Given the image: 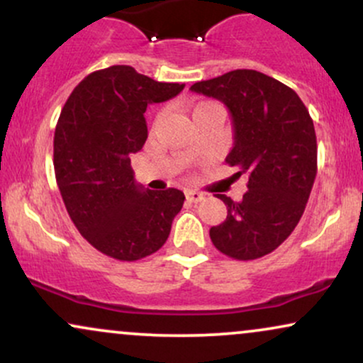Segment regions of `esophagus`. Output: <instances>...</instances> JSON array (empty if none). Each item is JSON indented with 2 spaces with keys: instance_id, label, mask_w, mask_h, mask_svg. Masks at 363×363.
<instances>
[{
  "instance_id": "esophagus-1",
  "label": "esophagus",
  "mask_w": 363,
  "mask_h": 363,
  "mask_svg": "<svg viewBox=\"0 0 363 363\" xmlns=\"http://www.w3.org/2000/svg\"><path fill=\"white\" fill-rule=\"evenodd\" d=\"M186 199L189 203H199L203 199V193L199 191H193V189H187L186 191Z\"/></svg>"
}]
</instances>
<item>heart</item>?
<instances>
[{
	"instance_id": "b5f03b06",
	"label": "heart",
	"mask_w": 363,
	"mask_h": 363,
	"mask_svg": "<svg viewBox=\"0 0 363 363\" xmlns=\"http://www.w3.org/2000/svg\"><path fill=\"white\" fill-rule=\"evenodd\" d=\"M206 106H211V104H205V102H203V104H196V106L193 107V112L198 111V109H203V107H206Z\"/></svg>"
}]
</instances>
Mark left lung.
<instances>
[{"label":"left lung","instance_id":"left-lung-1","mask_svg":"<svg viewBox=\"0 0 363 363\" xmlns=\"http://www.w3.org/2000/svg\"><path fill=\"white\" fill-rule=\"evenodd\" d=\"M191 90L227 106L234 148L225 162L249 176L242 201L216 196L227 218L210 228L211 242L232 259L266 256L297 227L314 186L318 141L309 111L290 86L256 69H234Z\"/></svg>","mask_w":363,"mask_h":363}]
</instances>
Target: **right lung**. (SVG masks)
I'll list each match as a JSON object with an SVG mask.
<instances>
[{
    "label": "right lung",
    "mask_w": 363,
    "mask_h": 363,
    "mask_svg": "<svg viewBox=\"0 0 363 363\" xmlns=\"http://www.w3.org/2000/svg\"><path fill=\"white\" fill-rule=\"evenodd\" d=\"M182 89L118 65L83 78L62 107L54 133L57 187L74 227L106 256L138 261L157 252L181 211L182 191H143L129 155L147 141L148 104Z\"/></svg>",
    "instance_id": "1"
}]
</instances>
